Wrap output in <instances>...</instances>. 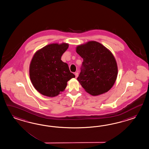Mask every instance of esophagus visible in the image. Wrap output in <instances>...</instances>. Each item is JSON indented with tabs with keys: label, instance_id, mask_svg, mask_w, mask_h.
Listing matches in <instances>:
<instances>
[{
	"label": "esophagus",
	"instance_id": "esophagus-1",
	"mask_svg": "<svg viewBox=\"0 0 149 149\" xmlns=\"http://www.w3.org/2000/svg\"><path fill=\"white\" fill-rule=\"evenodd\" d=\"M75 76H76V78H77V77H78V73H75Z\"/></svg>",
	"mask_w": 149,
	"mask_h": 149
}]
</instances>
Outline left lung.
Instances as JSON below:
<instances>
[{"label":"left lung","instance_id":"obj_1","mask_svg":"<svg viewBox=\"0 0 149 149\" xmlns=\"http://www.w3.org/2000/svg\"><path fill=\"white\" fill-rule=\"evenodd\" d=\"M76 52L83 59L81 72L77 78L81 86L94 96L109 91L118 75L117 64L113 54L95 41L78 45Z\"/></svg>","mask_w":149,"mask_h":149}]
</instances>
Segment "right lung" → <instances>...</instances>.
Returning a JSON list of instances; mask_svg holds the SVG:
<instances>
[{"label": "right lung", "instance_id": "1", "mask_svg": "<svg viewBox=\"0 0 149 149\" xmlns=\"http://www.w3.org/2000/svg\"><path fill=\"white\" fill-rule=\"evenodd\" d=\"M69 44L53 43L34 54L31 61L29 73L36 90L42 95L54 97L65 90L67 82L75 76L67 63L61 60Z\"/></svg>", "mask_w": 149, "mask_h": 149}]
</instances>
